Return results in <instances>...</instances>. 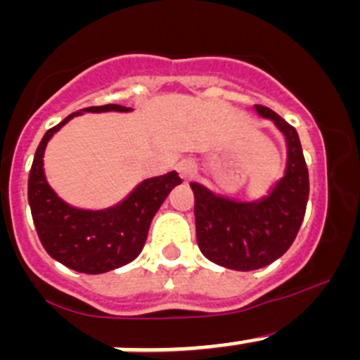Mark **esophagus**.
<instances>
[{"mask_svg": "<svg viewBox=\"0 0 360 360\" xmlns=\"http://www.w3.org/2000/svg\"><path fill=\"white\" fill-rule=\"evenodd\" d=\"M177 170H179L183 179H190V177L195 174V165L191 162H181L179 167H177Z\"/></svg>", "mask_w": 360, "mask_h": 360, "instance_id": "esophagus-1", "label": "esophagus"}]
</instances>
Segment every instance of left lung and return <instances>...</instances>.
Wrapping results in <instances>:
<instances>
[{"mask_svg":"<svg viewBox=\"0 0 360 360\" xmlns=\"http://www.w3.org/2000/svg\"><path fill=\"white\" fill-rule=\"evenodd\" d=\"M256 111L274 120L288 141V169L270 197L238 203L216 197L191 183L197 242L207 259L231 270H257L274 263L292 245L307 210L310 181L296 129L270 108Z\"/></svg>","mask_w":360,"mask_h":360,"instance_id":"1","label":"left lung"}]
</instances>
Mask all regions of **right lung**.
Segmentation results:
<instances>
[{
  "label": "right lung",
  "instance_id": "right-lung-1",
  "mask_svg": "<svg viewBox=\"0 0 360 360\" xmlns=\"http://www.w3.org/2000/svg\"><path fill=\"white\" fill-rule=\"evenodd\" d=\"M118 104L85 108V111H129ZM59 125L46 130L29 170L27 198L36 233L46 252L71 270L104 274L136 259L146 242L148 230L167 195L181 183L177 172L141 183L125 202L108 210H79L64 203L49 186L43 174V151Z\"/></svg>",
  "mask_w": 360,
  "mask_h": 360
}]
</instances>
